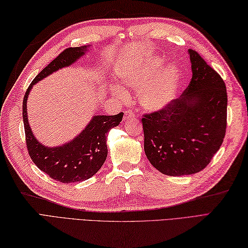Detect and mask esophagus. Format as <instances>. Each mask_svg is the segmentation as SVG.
<instances>
[{
	"mask_svg": "<svg viewBox=\"0 0 248 248\" xmlns=\"http://www.w3.org/2000/svg\"><path fill=\"white\" fill-rule=\"evenodd\" d=\"M135 117V113L132 112V111H130V110H127L125 112V114H124V120H128V119H132Z\"/></svg>",
	"mask_w": 248,
	"mask_h": 248,
	"instance_id": "34e87169",
	"label": "esophagus"
}]
</instances>
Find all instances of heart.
Instances as JSON below:
<instances>
[{"mask_svg": "<svg viewBox=\"0 0 248 248\" xmlns=\"http://www.w3.org/2000/svg\"><path fill=\"white\" fill-rule=\"evenodd\" d=\"M163 64L159 58H153L147 62L146 66L139 72H129L124 78L125 85L140 92L139 101L140 104L148 110H159L164 108L172 99L176 89L179 70L174 65H166L162 67L152 81L155 74ZM117 93L121 98H125V93L122 89L117 88Z\"/></svg>", "mask_w": 248, "mask_h": 248, "instance_id": "1", "label": "heart"}]
</instances>
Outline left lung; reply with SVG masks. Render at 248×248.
Segmentation results:
<instances>
[{"mask_svg": "<svg viewBox=\"0 0 248 248\" xmlns=\"http://www.w3.org/2000/svg\"><path fill=\"white\" fill-rule=\"evenodd\" d=\"M188 53V87L179 99L142 118L145 155L160 172L173 177L204 170L226 131L225 83L196 50Z\"/></svg>", "mask_w": 248, "mask_h": 248, "instance_id": "1", "label": "left lung"}]
</instances>
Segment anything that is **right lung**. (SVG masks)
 Returning <instances> with one entry per match:
<instances>
[{
	"mask_svg": "<svg viewBox=\"0 0 248 248\" xmlns=\"http://www.w3.org/2000/svg\"><path fill=\"white\" fill-rule=\"evenodd\" d=\"M88 47H70L60 53L34 78L23 100V122L30 158L42 171L62 183L82 182L99 171L107 156V132L120 124L123 112L116 116H94L74 140L61 146L48 147L38 141L30 128L27 118V98L35 83L77 62L85 54Z\"/></svg>",
	"mask_w": 248,
	"mask_h": 248,
	"instance_id": "right-lung-1",
	"label": "right lung"
}]
</instances>
